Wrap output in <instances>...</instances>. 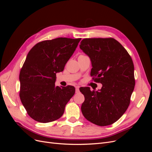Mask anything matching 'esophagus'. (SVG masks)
<instances>
[{"label": "esophagus", "instance_id": "34e87169", "mask_svg": "<svg viewBox=\"0 0 152 152\" xmlns=\"http://www.w3.org/2000/svg\"><path fill=\"white\" fill-rule=\"evenodd\" d=\"M79 86H76V89H75V92L76 93H79Z\"/></svg>", "mask_w": 152, "mask_h": 152}]
</instances>
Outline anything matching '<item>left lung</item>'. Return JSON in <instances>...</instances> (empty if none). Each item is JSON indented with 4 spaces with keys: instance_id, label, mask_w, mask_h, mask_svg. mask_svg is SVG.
I'll return each mask as SVG.
<instances>
[{
    "instance_id": "obj_1",
    "label": "left lung",
    "mask_w": 152,
    "mask_h": 152,
    "mask_svg": "<svg viewBox=\"0 0 152 152\" xmlns=\"http://www.w3.org/2000/svg\"><path fill=\"white\" fill-rule=\"evenodd\" d=\"M80 48L90 58L91 76L102 84L98 91L80 89L85 98L81 111L87 121L109 126L126 112L134 91V64L126 49L113 38L84 39Z\"/></svg>"
}]
</instances>
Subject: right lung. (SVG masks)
<instances>
[{"label": "right lung", "instance_id": "1", "mask_svg": "<svg viewBox=\"0 0 152 152\" xmlns=\"http://www.w3.org/2000/svg\"><path fill=\"white\" fill-rule=\"evenodd\" d=\"M81 39L59 37L35 44L20 73V98L28 115L41 123L58 120L74 95L72 86H55L56 73L63 71Z\"/></svg>", "mask_w": 152, "mask_h": 152}]
</instances>
